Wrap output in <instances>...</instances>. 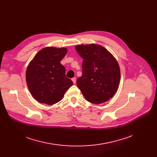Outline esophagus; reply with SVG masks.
<instances>
[{"instance_id": "obj_1", "label": "esophagus", "mask_w": 157, "mask_h": 157, "mask_svg": "<svg viewBox=\"0 0 157 157\" xmlns=\"http://www.w3.org/2000/svg\"><path fill=\"white\" fill-rule=\"evenodd\" d=\"M72 82H73V83L75 84L76 82V78H72Z\"/></svg>"}]
</instances>
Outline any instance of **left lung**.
Wrapping results in <instances>:
<instances>
[{"mask_svg": "<svg viewBox=\"0 0 157 157\" xmlns=\"http://www.w3.org/2000/svg\"><path fill=\"white\" fill-rule=\"evenodd\" d=\"M77 52L83 59L82 76L77 86L85 99L101 104L113 97L120 80V70L114 57L104 47L97 44L78 45Z\"/></svg>", "mask_w": 157, "mask_h": 157, "instance_id": "left-lung-1", "label": "left lung"}]
</instances>
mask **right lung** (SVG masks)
Instances as JSON below:
<instances>
[{
	"label": "right lung",
	"instance_id": "obj_1",
	"mask_svg": "<svg viewBox=\"0 0 157 157\" xmlns=\"http://www.w3.org/2000/svg\"><path fill=\"white\" fill-rule=\"evenodd\" d=\"M67 52L65 48H43L28 65L27 86L38 102L48 105L57 103L73 85V82L65 76V69L60 62Z\"/></svg>",
	"mask_w": 157,
	"mask_h": 157
}]
</instances>
